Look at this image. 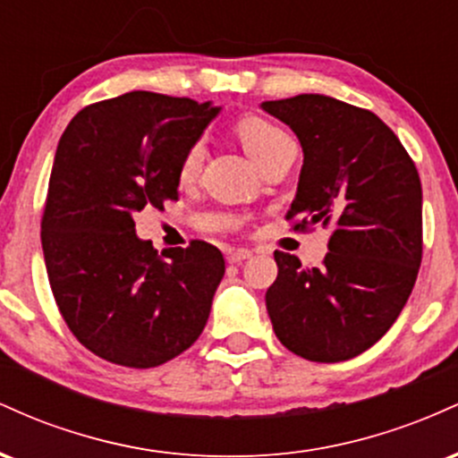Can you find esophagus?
<instances>
[{
  "instance_id": "34e87169",
  "label": "esophagus",
  "mask_w": 458,
  "mask_h": 458,
  "mask_svg": "<svg viewBox=\"0 0 458 458\" xmlns=\"http://www.w3.org/2000/svg\"><path fill=\"white\" fill-rule=\"evenodd\" d=\"M247 259H251V251L250 250H243V247H241V250L230 251V254H228L230 265H239V262H243Z\"/></svg>"
}]
</instances>
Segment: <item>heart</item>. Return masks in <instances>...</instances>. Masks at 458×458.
Here are the masks:
<instances>
[{
    "mask_svg": "<svg viewBox=\"0 0 458 458\" xmlns=\"http://www.w3.org/2000/svg\"><path fill=\"white\" fill-rule=\"evenodd\" d=\"M236 135H239L241 144L247 150L256 163H265L269 157L276 155L282 146H286L291 138H288L277 124L269 123V120L259 118V115H245L236 123ZM204 161V141L196 140L182 155L181 165H178V178L182 182L191 181L198 174L199 165Z\"/></svg>",
    "mask_w": 458,
    "mask_h": 458,
    "instance_id": "heart-1",
    "label": "heart"
}]
</instances>
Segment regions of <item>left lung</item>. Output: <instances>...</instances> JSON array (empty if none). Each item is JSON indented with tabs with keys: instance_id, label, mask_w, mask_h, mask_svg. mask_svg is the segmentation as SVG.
<instances>
[{
	"instance_id": "obj_1",
	"label": "left lung",
	"mask_w": 458,
	"mask_h": 458,
	"mask_svg": "<svg viewBox=\"0 0 458 458\" xmlns=\"http://www.w3.org/2000/svg\"><path fill=\"white\" fill-rule=\"evenodd\" d=\"M260 107L293 129L303 150L295 228L329 225L320 269L276 251L267 291L273 331L310 361H344L386 335L422 262V185L394 131L368 109L299 94Z\"/></svg>"
}]
</instances>
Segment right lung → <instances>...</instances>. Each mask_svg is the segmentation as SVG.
Segmentation results:
<instances>
[{"label": "right lung", "instance_id": "obj_1", "mask_svg": "<svg viewBox=\"0 0 458 458\" xmlns=\"http://www.w3.org/2000/svg\"><path fill=\"white\" fill-rule=\"evenodd\" d=\"M219 112L127 92L81 109L62 133L40 233L47 276L68 329L112 364H165L207 325L222 251L191 241L157 254L133 215L178 198L182 155Z\"/></svg>", "mask_w": 458, "mask_h": 458}]
</instances>
